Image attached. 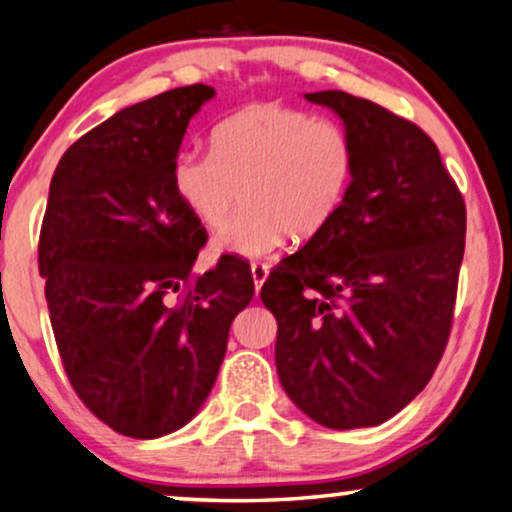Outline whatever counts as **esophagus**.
<instances>
[{
	"instance_id": "obj_1",
	"label": "esophagus",
	"mask_w": 512,
	"mask_h": 512,
	"mask_svg": "<svg viewBox=\"0 0 512 512\" xmlns=\"http://www.w3.org/2000/svg\"><path fill=\"white\" fill-rule=\"evenodd\" d=\"M250 271H252V281H255V288L260 290L262 283L267 281V276H269V264L267 262H252Z\"/></svg>"
}]
</instances>
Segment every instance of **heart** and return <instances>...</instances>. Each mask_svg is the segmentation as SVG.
Listing matches in <instances>:
<instances>
[{
  "label": "heart",
  "mask_w": 512,
  "mask_h": 512,
  "mask_svg": "<svg viewBox=\"0 0 512 512\" xmlns=\"http://www.w3.org/2000/svg\"><path fill=\"white\" fill-rule=\"evenodd\" d=\"M356 175V145L339 121L281 102L248 105L222 119L210 154L185 149L173 189L203 227H217L243 196L245 210L210 241L215 255L262 257L285 236L302 243L330 227Z\"/></svg>",
  "instance_id": "b5f03b06"
}]
</instances>
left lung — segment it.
I'll return each instance as SVG.
<instances>
[{
	"label": "left lung",
	"instance_id": "8db88e82",
	"mask_svg": "<svg viewBox=\"0 0 512 512\" xmlns=\"http://www.w3.org/2000/svg\"><path fill=\"white\" fill-rule=\"evenodd\" d=\"M330 107L356 145V175L323 234L262 285L276 370L320 426H377L424 391L452 330L466 203L417 124L344 91Z\"/></svg>",
	"mask_w": 512,
	"mask_h": 512
}]
</instances>
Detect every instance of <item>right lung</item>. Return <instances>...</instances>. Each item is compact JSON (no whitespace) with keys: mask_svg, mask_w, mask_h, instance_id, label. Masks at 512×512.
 <instances>
[{"mask_svg":"<svg viewBox=\"0 0 512 512\" xmlns=\"http://www.w3.org/2000/svg\"><path fill=\"white\" fill-rule=\"evenodd\" d=\"M213 95L194 84L121 109L51 177L39 274L60 360L81 403L128 438H161L199 412L231 320L255 295L236 255L192 274L208 234L170 180L189 119Z\"/></svg>","mask_w":512,"mask_h":512,"instance_id":"obj_1","label":"right lung"}]
</instances>
